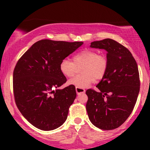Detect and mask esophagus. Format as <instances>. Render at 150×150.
I'll list each match as a JSON object with an SVG mask.
<instances>
[{"label": "esophagus", "instance_id": "1", "mask_svg": "<svg viewBox=\"0 0 150 150\" xmlns=\"http://www.w3.org/2000/svg\"><path fill=\"white\" fill-rule=\"evenodd\" d=\"M75 90H76V92L77 94H84L85 92V89L84 88H80V87H75Z\"/></svg>", "mask_w": 150, "mask_h": 150}]
</instances>
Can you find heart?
<instances>
[{
    "label": "heart",
    "instance_id": "heart-1",
    "mask_svg": "<svg viewBox=\"0 0 150 150\" xmlns=\"http://www.w3.org/2000/svg\"><path fill=\"white\" fill-rule=\"evenodd\" d=\"M81 67V74L76 75L69 81V84L84 88L92 84L94 80H101L107 71L108 61L106 56L99 54L97 51L86 49L75 54L73 62L62 60L59 68L65 77H71L76 73L77 68Z\"/></svg>",
    "mask_w": 150,
    "mask_h": 150
}]
</instances>
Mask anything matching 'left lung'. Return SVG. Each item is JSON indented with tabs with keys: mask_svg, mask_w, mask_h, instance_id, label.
Returning <instances> with one entry per match:
<instances>
[{
	"mask_svg": "<svg viewBox=\"0 0 150 150\" xmlns=\"http://www.w3.org/2000/svg\"><path fill=\"white\" fill-rule=\"evenodd\" d=\"M90 46L107 51L108 67L97 85L99 90L86 91V109L93 125L113 130L128 119L135 107L140 86L138 68L130 51L113 39L93 42Z\"/></svg>",
	"mask_w": 150,
	"mask_h": 150,
	"instance_id": "left-lung-1",
	"label": "left lung"
}]
</instances>
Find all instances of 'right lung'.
<instances>
[{
  "mask_svg": "<svg viewBox=\"0 0 150 150\" xmlns=\"http://www.w3.org/2000/svg\"><path fill=\"white\" fill-rule=\"evenodd\" d=\"M82 44L42 39L17 62L13 80L15 104L36 128L52 130L67 119L76 91L73 85L58 89L67 81L59 65Z\"/></svg>",
  "mask_w": 150,
  "mask_h": 150,
  "instance_id": "1",
  "label": "right lung"
}]
</instances>
